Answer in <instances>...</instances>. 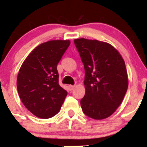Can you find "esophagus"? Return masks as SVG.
I'll return each mask as SVG.
<instances>
[{
    "label": "esophagus",
    "mask_w": 147,
    "mask_h": 147,
    "mask_svg": "<svg viewBox=\"0 0 147 147\" xmlns=\"http://www.w3.org/2000/svg\"><path fill=\"white\" fill-rule=\"evenodd\" d=\"M68 88H69L70 90H73L74 89L75 85H68Z\"/></svg>",
    "instance_id": "esophagus-1"
}]
</instances>
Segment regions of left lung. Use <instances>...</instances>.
<instances>
[{
    "label": "left lung",
    "mask_w": 147,
    "mask_h": 147,
    "mask_svg": "<svg viewBox=\"0 0 147 147\" xmlns=\"http://www.w3.org/2000/svg\"><path fill=\"white\" fill-rule=\"evenodd\" d=\"M74 44L85 67V95L80 101L83 113L93 119H106L119 107L127 90L124 59L107 42L81 38Z\"/></svg>",
    "instance_id": "left-lung-1"
}]
</instances>
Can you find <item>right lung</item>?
<instances>
[{
    "instance_id": "obj_1",
    "label": "right lung",
    "mask_w": 147,
    "mask_h": 147,
    "mask_svg": "<svg viewBox=\"0 0 147 147\" xmlns=\"http://www.w3.org/2000/svg\"><path fill=\"white\" fill-rule=\"evenodd\" d=\"M70 43L69 40H51L40 44L20 67L17 79L18 94L37 117H53L64 102L67 92L59 85L57 66Z\"/></svg>"
}]
</instances>
